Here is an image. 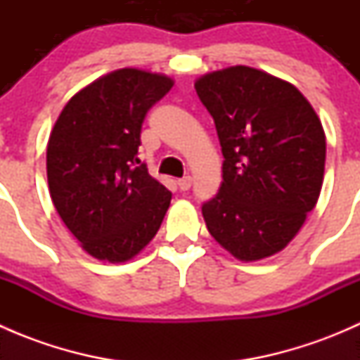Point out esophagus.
<instances>
[{
    "label": "esophagus",
    "mask_w": 360,
    "mask_h": 360,
    "mask_svg": "<svg viewBox=\"0 0 360 360\" xmlns=\"http://www.w3.org/2000/svg\"><path fill=\"white\" fill-rule=\"evenodd\" d=\"M177 186H179L181 191H188L191 188V177L190 176H184L183 179L177 181Z\"/></svg>",
    "instance_id": "esophagus-1"
}]
</instances>
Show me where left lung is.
I'll return each mask as SVG.
<instances>
[{
    "label": "left lung",
    "instance_id": "obj_1",
    "mask_svg": "<svg viewBox=\"0 0 360 360\" xmlns=\"http://www.w3.org/2000/svg\"><path fill=\"white\" fill-rule=\"evenodd\" d=\"M198 97L216 123L223 183L202 205L209 233L242 261L278 252L319 200L326 136L303 94L248 66L202 76Z\"/></svg>",
    "mask_w": 360,
    "mask_h": 360
}]
</instances>
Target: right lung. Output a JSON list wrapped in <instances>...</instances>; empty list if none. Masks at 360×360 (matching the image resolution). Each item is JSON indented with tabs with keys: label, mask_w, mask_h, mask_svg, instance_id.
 <instances>
[{
	"label": "right lung",
	"mask_w": 360,
	"mask_h": 360,
	"mask_svg": "<svg viewBox=\"0 0 360 360\" xmlns=\"http://www.w3.org/2000/svg\"><path fill=\"white\" fill-rule=\"evenodd\" d=\"M174 82L118 69L69 99L46 148L50 197L82 248L123 263L157 235L172 193L137 158L146 112Z\"/></svg>",
	"instance_id": "obj_1"
}]
</instances>
